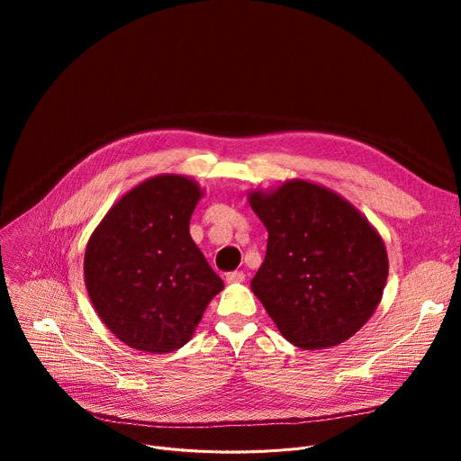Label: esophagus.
<instances>
[{"instance_id": "obj_1", "label": "esophagus", "mask_w": 461, "mask_h": 461, "mask_svg": "<svg viewBox=\"0 0 461 461\" xmlns=\"http://www.w3.org/2000/svg\"><path fill=\"white\" fill-rule=\"evenodd\" d=\"M226 282H228V284H239V282H245V273H243V271H231V273H226Z\"/></svg>"}]
</instances>
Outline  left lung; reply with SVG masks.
<instances>
[{
    "instance_id": "left-lung-1",
    "label": "left lung",
    "mask_w": 461,
    "mask_h": 461,
    "mask_svg": "<svg viewBox=\"0 0 461 461\" xmlns=\"http://www.w3.org/2000/svg\"><path fill=\"white\" fill-rule=\"evenodd\" d=\"M249 202L269 233L252 292L282 336L301 349L348 340L370 320L389 275L377 231L338 194L299 179Z\"/></svg>"
}]
</instances>
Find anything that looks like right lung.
<instances>
[{
  "label": "right lung",
  "mask_w": 461,
  "mask_h": 461,
  "mask_svg": "<svg viewBox=\"0 0 461 461\" xmlns=\"http://www.w3.org/2000/svg\"><path fill=\"white\" fill-rule=\"evenodd\" d=\"M183 176H158L125 194L89 239L84 276L104 325L127 346L183 348L224 287L188 231L200 200Z\"/></svg>",
  "instance_id": "right-lung-1"
}]
</instances>
